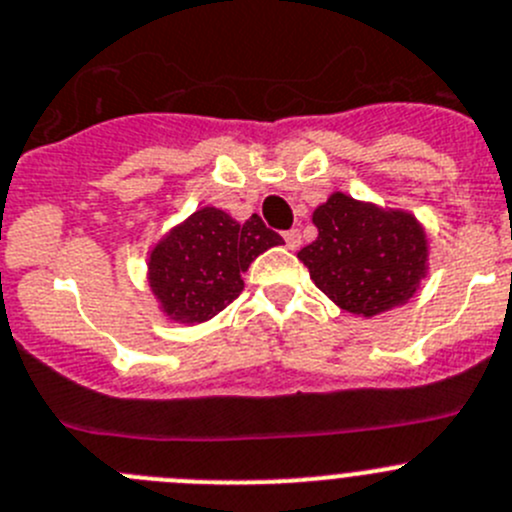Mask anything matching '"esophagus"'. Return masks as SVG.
<instances>
[{"instance_id":"obj_1","label":"esophagus","mask_w":512,"mask_h":512,"mask_svg":"<svg viewBox=\"0 0 512 512\" xmlns=\"http://www.w3.org/2000/svg\"><path fill=\"white\" fill-rule=\"evenodd\" d=\"M283 237H285V245H288V250H298V247H300V229H288Z\"/></svg>"}]
</instances>
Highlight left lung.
Here are the masks:
<instances>
[{
	"instance_id": "obj_1",
	"label": "left lung",
	"mask_w": 512,
	"mask_h": 512,
	"mask_svg": "<svg viewBox=\"0 0 512 512\" xmlns=\"http://www.w3.org/2000/svg\"><path fill=\"white\" fill-rule=\"evenodd\" d=\"M318 237L298 252L318 290L353 315L404 305L427 275V234L401 209L331 194L313 212Z\"/></svg>"
}]
</instances>
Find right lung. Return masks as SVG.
<instances>
[{"label":"right lung","mask_w":512,"mask_h":512,"mask_svg":"<svg viewBox=\"0 0 512 512\" xmlns=\"http://www.w3.org/2000/svg\"><path fill=\"white\" fill-rule=\"evenodd\" d=\"M275 245H283V237L257 214L240 224L222 209H197L156 242L148 285L171 321L204 323L242 293V272Z\"/></svg>","instance_id":"add662e5"}]
</instances>
